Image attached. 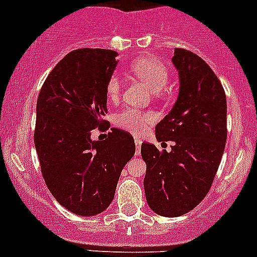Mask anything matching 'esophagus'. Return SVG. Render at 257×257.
Segmentation results:
<instances>
[{
    "label": "esophagus",
    "instance_id": "34e87169",
    "mask_svg": "<svg viewBox=\"0 0 257 257\" xmlns=\"http://www.w3.org/2000/svg\"><path fill=\"white\" fill-rule=\"evenodd\" d=\"M134 142H136V154L139 155L142 150V141L138 138H134Z\"/></svg>",
    "mask_w": 257,
    "mask_h": 257
}]
</instances>
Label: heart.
Returning <instances> with one entry per match:
<instances>
[{
  "instance_id": "heart-1",
  "label": "heart",
  "mask_w": 257,
  "mask_h": 257,
  "mask_svg": "<svg viewBox=\"0 0 257 257\" xmlns=\"http://www.w3.org/2000/svg\"><path fill=\"white\" fill-rule=\"evenodd\" d=\"M131 71L138 77L142 82H144L154 93H159L164 89L169 83L170 72L164 63L153 57H139L131 63ZM121 82L118 74H113L107 83V97L108 99H118L120 94ZM155 120V115L153 113H144L137 109L123 110L116 114L115 125L123 131L129 132L136 136H142L145 133L148 126Z\"/></svg>"
}]
</instances>
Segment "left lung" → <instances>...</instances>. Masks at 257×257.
I'll use <instances>...</instances> for the list:
<instances>
[{"label":"left lung","mask_w":257,"mask_h":257,"mask_svg":"<svg viewBox=\"0 0 257 257\" xmlns=\"http://www.w3.org/2000/svg\"><path fill=\"white\" fill-rule=\"evenodd\" d=\"M179 94L172 110L157 124L158 142L172 150L142 144L147 164L144 190L149 208L167 217L186 214L210 190L226 144V95L205 61L177 48L172 58Z\"/></svg>","instance_id":"left-lung-1"}]
</instances>
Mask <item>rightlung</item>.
<instances>
[{
    "label": "right lung",
    "instance_id": "add662e5",
    "mask_svg": "<svg viewBox=\"0 0 257 257\" xmlns=\"http://www.w3.org/2000/svg\"><path fill=\"white\" fill-rule=\"evenodd\" d=\"M109 49L83 48L57 63L41 88L35 147L46 185L63 208L79 216L104 211L136 153L131 134L112 128L105 141L92 131L107 114V83L118 64Z\"/></svg>",
    "mask_w": 257,
    "mask_h": 257
}]
</instances>
